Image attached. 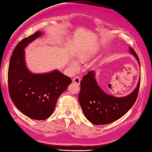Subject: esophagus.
<instances>
[{
	"label": "esophagus",
	"instance_id": "1",
	"mask_svg": "<svg viewBox=\"0 0 152 152\" xmlns=\"http://www.w3.org/2000/svg\"><path fill=\"white\" fill-rule=\"evenodd\" d=\"M80 81H81V79L78 76L74 77V78L72 79V82H74V83H76V84H78V85L80 84Z\"/></svg>",
	"mask_w": 152,
	"mask_h": 152
}]
</instances>
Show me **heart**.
<instances>
[{"label": "heart", "instance_id": "heart-1", "mask_svg": "<svg viewBox=\"0 0 152 152\" xmlns=\"http://www.w3.org/2000/svg\"><path fill=\"white\" fill-rule=\"evenodd\" d=\"M88 54L87 53H81V54H79L78 55V56H77V60H78V62L80 63H83L84 62L86 59L88 58ZM72 68L74 70H76V69L78 68V65L76 62H72V64L71 65Z\"/></svg>", "mask_w": 152, "mask_h": 152}]
</instances>
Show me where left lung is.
<instances>
[{
  "label": "left lung",
  "mask_w": 152,
  "mask_h": 152,
  "mask_svg": "<svg viewBox=\"0 0 152 152\" xmlns=\"http://www.w3.org/2000/svg\"><path fill=\"white\" fill-rule=\"evenodd\" d=\"M130 52L140 60L132 48ZM94 71L88 72L80 82L78 96L80 104L86 118L95 125L110 124L122 117L133 106L139 92L140 80L136 89L130 94L117 98L104 92L98 86Z\"/></svg>",
  "instance_id": "left-lung-1"
}]
</instances>
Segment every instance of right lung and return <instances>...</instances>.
<instances>
[{"instance_id": "add662e5", "label": "right lung", "mask_w": 152, "mask_h": 152, "mask_svg": "<svg viewBox=\"0 0 152 152\" xmlns=\"http://www.w3.org/2000/svg\"><path fill=\"white\" fill-rule=\"evenodd\" d=\"M41 34L36 32L16 45L10 57L8 70L11 100L23 114L37 120H46L50 116L58 98L72 82L70 77L58 70L36 74L27 69L24 48Z\"/></svg>"}]
</instances>
